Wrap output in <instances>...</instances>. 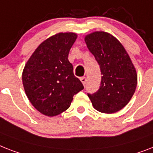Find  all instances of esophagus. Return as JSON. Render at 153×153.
<instances>
[{
    "mask_svg": "<svg viewBox=\"0 0 153 153\" xmlns=\"http://www.w3.org/2000/svg\"><path fill=\"white\" fill-rule=\"evenodd\" d=\"M81 82H82V84L84 85V86H85V85H86V82H87V79H86V78L85 77H82L80 79Z\"/></svg>",
    "mask_w": 153,
    "mask_h": 153,
    "instance_id": "1",
    "label": "esophagus"
}]
</instances>
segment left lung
I'll return each instance as SVG.
<instances>
[{
  "label": "left lung",
  "instance_id": "1",
  "mask_svg": "<svg viewBox=\"0 0 153 153\" xmlns=\"http://www.w3.org/2000/svg\"><path fill=\"white\" fill-rule=\"evenodd\" d=\"M85 42L102 74L99 89L93 94H87L88 97L98 111L117 112L134 94L137 82L134 67L124 47L110 33L94 32L85 37Z\"/></svg>",
  "mask_w": 153,
  "mask_h": 153
}]
</instances>
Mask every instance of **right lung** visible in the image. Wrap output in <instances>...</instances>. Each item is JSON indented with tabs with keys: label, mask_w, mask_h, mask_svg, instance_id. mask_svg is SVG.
<instances>
[{
	"label": "right lung",
	"mask_w": 153,
	"mask_h": 153,
	"mask_svg": "<svg viewBox=\"0 0 153 153\" xmlns=\"http://www.w3.org/2000/svg\"><path fill=\"white\" fill-rule=\"evenodd\" d=\"M76 38L74 33L52 36L37 48L25 65L22 79L26 94L44 115L55 116L66 111L74 94L84 89L68 59Z\"/></svg>",
	"instance_id": "1"
}]
</instances>
